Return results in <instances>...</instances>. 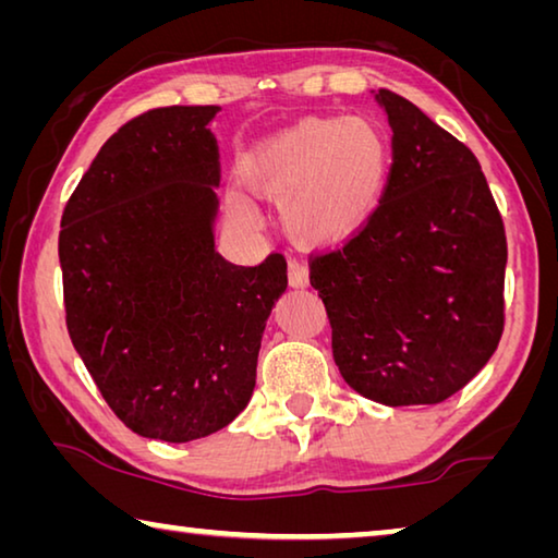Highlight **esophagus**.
I'll list each match as a JSON object with an SVG mask.
<instances>
[{
  "label": "esophagus",
  "instance_id": "esophagus-1",
  "mask_svg": "<svg viewBox=\"0 0 558 558\" xmlns=\"http://www.w3.org/2000/svg\"><path fill=\"white\" fill-rule=\"evenodd\" d=\"M288 280H290V288H307L310 286V270H307L305 263L290 260L288 263Z\"/></svg>",
  "mask_w": 558,
  "mask_h": 558
}]
</instances>
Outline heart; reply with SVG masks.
Listing matches in <instances>:
<instances>
[{
    "instance_id": "heart-1",
    "label": "heart",
    "mask_w": 558,
    "mask_h": 558,
    "mask_svg": "<svg viewBox=\"0 0 558 558\" xmlns=\"http://www.w3.org/2000/svg\"><path fill=\"white\" fill-rule=\"evenodd\" d=\"M391 149L369 118H305L256 147L245 179L268 202L292 239L335 245L352 239L379 206L389 179ZM231 221L258 229V211L239 194L229 196Z\"/></svg>"
}]
</instances>
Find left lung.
<instances>
[{"label": "left lung", "mask_w": 558, "mask_h": 558, "mask_svg": "<svg viewBox=\"0 0 558 558\" xmlns=\"http://www.w3.org/2000/svg\"><path fill=\"white\" fill-rule=\"evenodd\" d=\"M393 130L389 184L342 248L317 256L342 379L384 405L440 403L495 354L507 239L477 157L411 100L374 93Z\"/></svg>", "instance_id": "1"}]
</instances>
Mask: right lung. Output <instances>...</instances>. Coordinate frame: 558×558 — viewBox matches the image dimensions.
<instances>
[{
  "label": "right lung",
  "instance_id": "right-lung-1",
  "mask_svg": "<svg viewBox=\"0 0 558 558\" xmlns=\"http://www.w3.org/2000/svg\"><path fill=\"white\" fill-rule=\"evenodd\" d=\"M219 106L157 108L100 147L59 235L65 325L130 430L189 442L221 430L256 389L263 329L288 288L280 253L233 266L219 219Z\"/></svg>",
  "mask_w": 558,
  "mask_h": 558
}]
</instances>
